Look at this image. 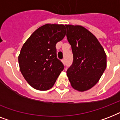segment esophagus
Wrapping results in <instances>:
<instances>
[{"label":"esophagus","mask_w":120,"mask_h":120,"mask_svg":"<svg viewBox=\"0 0 120 120\" xmlns=\"http://www.w3.org/2000/svg\"><path fill=\"white\" fill-rule=\"evenodd\" d=\"M62 63H63V64H65V59H63V60H62Z\"/></svg>","instance_id":"esophagus-1"}]
</instances>
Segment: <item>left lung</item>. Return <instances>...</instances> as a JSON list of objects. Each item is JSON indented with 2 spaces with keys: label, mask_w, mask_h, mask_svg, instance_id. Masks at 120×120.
<instances>
[{
  "label": "left lung",
  "mask_w": 120,
  "mask_h": 120,
  "mask_svg": "<svg viewBox=\"0 0 120 120\" xmlns=\"http://www.w3.org/2000/svg\"><path fill=\"white\" fill-rule=\"evenodd\" d=\"M65 26L73 55V64L67 75L73 89L86 91L98 83L106 69V53L96 37L85 27Z\"/></svg>",
  "instance_id": "obj_1"
}]
</instances>
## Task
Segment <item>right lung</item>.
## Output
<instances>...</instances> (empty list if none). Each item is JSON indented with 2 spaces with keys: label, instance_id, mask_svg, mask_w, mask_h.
I'll use <instances>...</instances> for the list:
<instances>
[{
  "label": "right lung",
  "instance_id": "add662e5",
  "mask_svg": "<svg viewBox=\"0 0 120 120\" xmlns=\"http://www.w3.org/2000/svg\"><path fill=\"white\" fill-rule=\"evenodd\" d=\"M65 34L63 24L47 23L37 29L23 43L18 58L20 70L35 89H50L64 70V65L56 58L55 45Z\"/></svg>",
  "mask_w": 120,
  "mask_h": 120
}]
</instances>
